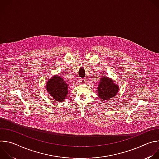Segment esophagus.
Here are the masks:
<instances>
[{
  "instance_id": "esophagus-1",
  "label": "esophagus",
  "mask_w": 159,
  "mask_h": 159,
  "mask_svg": "<svg viewBox=\"0 0 159 159\" xmlns=\"http://www.w3.org/2000/svg\"><path fill=\"white\" fill-rule=\"evenodd\" d=\"M86 82V79H80V83H84Z\"/></svg>"
}]
</instances>
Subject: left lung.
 <instances>
[{"label": "left lung", "instance_id": "1", "mask_svg": "<svg viewBox=\"0 0 159 159\" xmlns=\"http://www.w3.org/2000/svg\"><path fill=\"white\" fill-rule=\"evenodd\" d=\"M98 95L102 101L109 100L115 97L119 91V87L108 77H103L98 87Z\"/></svg>", "mask_w": 159, "mask_h": 159}]
</instances>
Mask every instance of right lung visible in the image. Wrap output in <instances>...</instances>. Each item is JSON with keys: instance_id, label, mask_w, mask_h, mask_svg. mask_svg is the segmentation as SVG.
<instances>
[{"instance_id": "right-lung-1", "label": "right lung", "mask_w": 159, "mask_h": 159, "mask_svg": "<svg viewBox=\"0 0 159 159\" xmlns=\"http://www.w3.org/2000/svg\"><path fill=\"white\" fill-rule=\"evenodd\" d=\"M47 91L57 101L63 102L68 94V84L61 76L55 75L46 85Z\"/></svg>"}]
</instances>
